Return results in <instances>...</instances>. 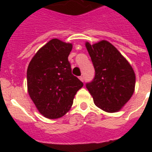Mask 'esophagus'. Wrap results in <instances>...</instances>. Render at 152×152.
<instances>
[{"label":"esophagus","mask_w":152,"mask_h":152,"mask_svg":"<svg viewBox=\"0 0 152 152\" xmlns=\"http://www.w3.org/2000/svg\"><path fill=\"white\" fill-rule=\"evenodd\" d=\"M79 79L80 80H81V81H82V82H83V81H84V77H83V76H80V77H79Z\"/></svg>","instance_id":"34e87169"}]
</instances>
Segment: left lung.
Wrapping results in <instances>:
<instances>
[{
    "label": "left lung",
    "mask_w": 152,
    "mask_h": 152,
    "mask_svg": "<svg viewBox=\"0 0 152 152\" xmlns=\"http://www.w3.org/2000/svg\"><path fill=\"white\" fill-rule=\"evenodd\" d=\"M86 47L95 69V76L86 87L99 108L107 112L121 111L135 89V73L127 59L107 40Z\"/></svg>",
    "instance_id": "obj_1"
}]
</instances>
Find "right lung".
Wrapping results in <instances>:
<instances>
[{
  "instance_id": "obj_1",
  "label": "right lung",
  "mask_w": 152,
  "mask_h": 152,
  "mask_svg": "<svg viewBox=\"0 0 152 152\" xmlns=\"http://www.w3.org/2000/svg\"><path fill=\"white\" fill-rule=\"evenodd\" d=\"M72 44L57 38L36 53L27 71L28 92L40 114L58 119L68 112L83 83L72 74L68 55Z\"/></svg>"
}]
</instances>
